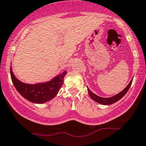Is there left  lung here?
<instances>
[{"label": "left lung", "mask_w": 146, "mask_h": 146, "mask_svg": "<svg viewBox=\"0 0 146 146\" xmlns=\"http://www.w3.org/2000/svg\"><path fill=\"white\" fill-rule=\"evenodd\" d=\"M132 82H133V80H131V81L130 82L129 84L127 85V87H126L124 90L121 91L120 93L116 94L115 96H114L111 97V98H102V97L98 96L96 95V94L92 93L88 87H87V91H88V93L90 94V97L92 98V99H93L94 101L97 102L98 103L104 104V105H109V104H113L115 102H117V101L120 100L121 98L127 93L128 90H129L130 87H131Z\"/></svg>", "instance_id": "1"}]
</instances>
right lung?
Masks as SVG:
<instances>
[{
	"mask_svg": "<svg viewBox=\"0 0 146 146\" xmlns=\"http://www.w3.org/2000/svg\"><path fill=\"white\" fill-rule=\"evenodd\" d=\"M10 74L13 85L25 98L33 103L41 104L50 100L58 94L63 83L66 71L63 72L50 81L34 85L24 83L15 78L10 68Z\"/></svg>",
	"mask_w": 146,
	"mask_h": 146,
	"instance_id": "right-lung-1",
	"label": "right lung"
}]
</instances>
